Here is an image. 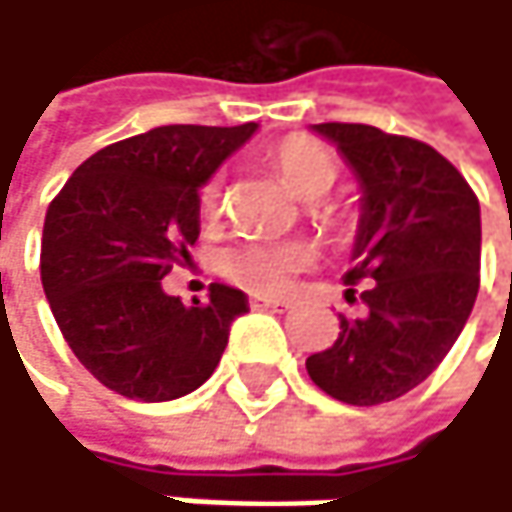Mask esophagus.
Masks as SVG:
<instances>
[{
	"label": "esophagus",
	"instance_id": "34e87169",
	"mask_svg": "<svg viewBox=\"0 0 512 512\" xmlns=\"http://www.w3.org/2000/svg\"><path fill=\"white\" fill-rule=\"evenodd\" d=\"M252 308H266V311H287V299H272V296H252Z\"/></svg>",
	"mask_w": 512,
	"mask_h": 512
}]
</instances>
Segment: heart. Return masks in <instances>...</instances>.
<instances>
[{"label": "heart", "mask_w": 512, "mask_h": 512, "mask_svg": "<svg viewBox=\"0 0 512 512\" xmlns=\"http://www.w3.org/2000/svg\"><path fill=\"white\" fill-rule=\"evenodd\" d=\"M269 162L278 168L284 183L293 195L302 201L323 198L341 177L338 156L332 154L323 142L311 136H287L272 151ZM198 207L204 219H216L222 213V177L213 174L198 189ZM314 252L299 240H237L219 255V272L252 290L257 296H278L290 287L293 275L302 272L311 263Z\"/></svg>", "instance_id": "1"}]
</instances>
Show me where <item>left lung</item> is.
<instances>
[{
	"mask_svg": "<svg viewBox=\"0 0 512 512\" xmlns=\"http://www.w3.org/2000/svg\"><path fill=\"white\" fill-rule=\"evenodd\" d=\"M361 183L350 296L338 341L305 361L329 397L376 406L421 385L454 347L480 287V204L436 148L367 124H314Z\"/></svg>",
	"mask_w": 512,
	"mask_h": 512,
	"instance_id": "1",
	"label": "left lung"
}]
</instances>
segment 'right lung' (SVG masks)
Segmentation results:
<instances>
[{"label":"right lung","instance_id":"1","mask_svg":"<svg viewBox=\"0 0 512 512\" xmlns=\"http://www.w3.org/2000/svg\"><path fill=\"white\" fill-rule=\"evenodd\" d=\"M257 124H168L88 156L52 198L41 281L52 317L91 376L121 397L177 400L210 379L243 290L210 284L183 305L162 290L198 240V189Z\"/></svg>","mask_w":512,"mask_h":512}]
</instances>
